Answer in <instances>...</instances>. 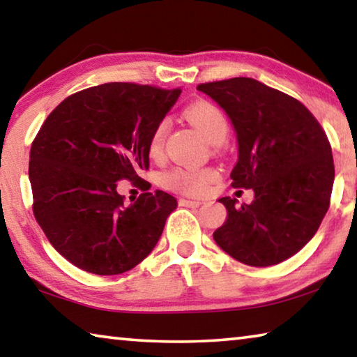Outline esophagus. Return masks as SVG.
I'll use <instances>...</instances> for the list:
<instances>
[{
  "label": "esophagus",
  "mask_w": 357,
  "mask_h": 357,
  "mask_svg": "<svg viewBox=\"0 0 357 357\" xmlns=\"http://www.w3.org/2000/svg\"><path fill=\"white\" fill-rule=\"evenodd\" d=\"M179 204H181V206H185V208H198L202 203L195 202V200H185V198H181Z\"/></svg>",
  "instance_id": "esophagus-1"
}]
</instances>
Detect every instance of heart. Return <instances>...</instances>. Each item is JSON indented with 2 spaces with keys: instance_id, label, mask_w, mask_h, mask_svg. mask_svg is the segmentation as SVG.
Returning a JSON list of instances; mask_svg holds the SVG:
<instances>
[{
  "instance_id": "obj_1",
  "label": "heart",
  "mask_w": 357,
  "mask_h": 357,
  "mask_svg": "<svg viewBox=\"0 0 357 357\" xmlns=\"http://www.w3.org/2000/svg\"><path fill=\"white\" fill-rule=\"evenodd\" d=\"M185 118L209 143L219 144L225 142L228 135V121L219 107L200 100L192 104L185 110ZM167 135V123L162 121L155 126L149 137L148 151L151 157H159L164 148ZM215 178V172L211 168L204 170H190V168H173L164 174V185L174 192L185 193V195H200L209 183Z\"/></svg>"
}]
</instances>
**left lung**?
I'll return each instance as SVG.
<instances>
[{
	"label": "left lung",
	"instance_id": "left-lung-1",
	"mask_svg": "<svg viewBox=\"0 0 357 357\" xmlns=\"http://www.w3.org/2000/svg\"><path fill=\"white\" fill-rule=\"evenodd\" d=\"M238 138L231 185L253 189L250 204L223 197L227 220L214 241L238 261L264 268L285 261L315 236L328 213L334 159L315 116L291 96L247 77L202 83Z\"/></svg>",
	"mask_w": 357,
	"mask_h": 357
}]
</instances>
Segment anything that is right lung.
Wrapping results in <instances>:
<instances>
[{
    "instance_id": "right-lung-1",
    "label": "right lung",
    "mask_w": 357,
    "mask_h": 357,
    "mask_svg": "<svg viewBox=\"0 0 357 357\" xmlns=\"http://www.w3.org/2000/svg\"><path fill=\"white\" fill-rule=\"evenodd\" d=\"M181 89L104 83L69 96L53 110L29 153L33 213L56 252L77 268L116 275L146 258L178 206L149 192V137ZM129 178L144 190L129 207L116 190Z\"/></svg>"
}]
</instances>
